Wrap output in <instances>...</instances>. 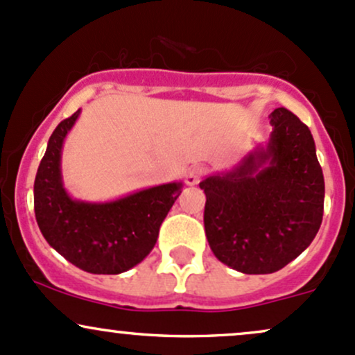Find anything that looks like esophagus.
<instances>
[{
	"mask_svg": "<svg viewBox=\"0 0 355 355\" xmlns=\"http://www.w3.org/2000/svg\"><path fill=\"white\" fill-rule=\"evenodd\" d=\"M202 175H204V170L198 168V166H193V168H190L189 171H187L185 175V184L187 185H197L198 182H200Z\"/></svg>",
	"mask_w": 355,
	"mask_h": 355,
	"instance_id": "34e87169",
	"label": "esophagus"
}]
</instances>
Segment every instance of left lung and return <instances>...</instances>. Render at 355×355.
Here are the masks:
<instances>
[{"label":"left lung","instance_id":"left-lung-1","mask_svg":"<svg viewBox=\"0 0 355 355\" xmlns=\"http://www.w3.org/2000/svg\"><path fill=\"white\" fill-rule=\"evenodd\" d=\"M272 131L231 171L200 182L205 236L220 263L244 275H270L298 258L323 216L322 166L310 130L285 107Z\"/></svg>","mask_w":355,"mask_h":355}]
</instances>
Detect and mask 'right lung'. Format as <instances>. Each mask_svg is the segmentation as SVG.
Segmentation results:
<instances>
[{"label": "right lung", "mask_w": 355, "mask_h": 355, "mask_svg": "<svg viewBox=\"0 0 355 355\" xmlns=\"http://www.w3.org/2000/svg\"><path fill=\"white\" fill-rule=\"evenodd\" d=\"M79 114L80 109L50 136L35 177V217L46 243L73 266L92 275H119L150 254L184 185L150 187L111 202L70 197L62 180V146Z\"/></svg>", "instance_id": "add662e5"}]
</instances>
